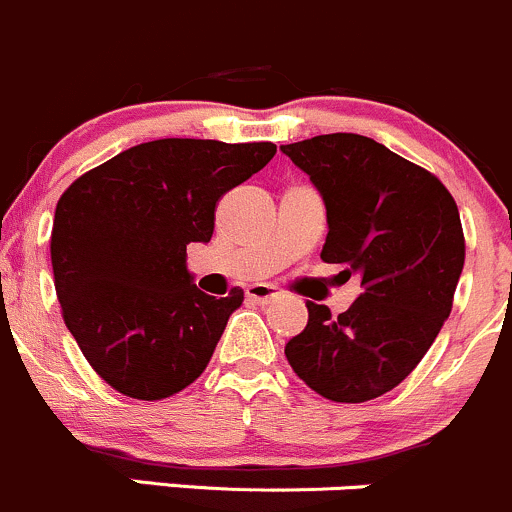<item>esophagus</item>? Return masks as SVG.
<instances>
[{
	"label": "esophagus",
	"instance_id": "esophagus-1",
	"mask_svg": "<svg viewBox=\"0 0 512 512\" xmlns=\"http://www.w3.org/2000/svg\"><path fill=\"white\" fill-rule=\"evenodd\" d=\"M276 295H278V288H273V285H266V283H256V285H249V288H246V298L254 300V302H261V305L271 302Z\"/></svg>",
	"mask_w": 512,
	"mask_h": 512
}]
</instances>
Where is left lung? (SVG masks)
<instances>
[{"mask_svg": "<svg viewBox=\"0 0 512 512\" xmlns=\"http://www.w3.org/2000/svg\"><path fill=\"white\" fill-rule=\"evenodd\" d=\"M280 151L327 207L322 261L361 276L342 315L307 302L285 344L293 371L322 398L366 403L410 376L452 312L466 241L452 192L430 170L359 134H322Z\"/></svg>", "mask_w": 512, "mask_h": 512, "instance_id": "left-lung-1", "label": "left lung"}]
</instances>
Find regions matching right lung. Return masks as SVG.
<instances>
[{"mask_svg": "<svg viewBox=\"0 0 512 512\" xmlns=\"http://www.w3.org/2000/svg\"><path fill=\"white\" fill-rule=\"evenodd\" d=\"M271 141L158 139L87 170L60 195L51 232L65 327L114 390L163 400L188 388L244 300L205 295L188 273L214 210L271 158Z\"/></svg>", "mask_w": 512, "mask_h": 512, "instance_id": "right-lung-1", "label": "right lung"}]
</instances>
